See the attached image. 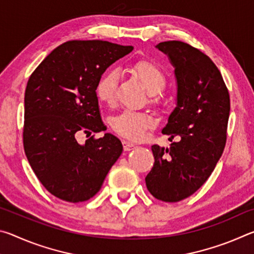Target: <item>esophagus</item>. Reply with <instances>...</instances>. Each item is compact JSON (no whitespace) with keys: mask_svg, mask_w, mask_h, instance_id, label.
<instances>
[{"mask_svg":"<svg viewBox=\"0 0 254 254\" xmlns=\"http://www.w3.org/2000/svg\"><path fill=\"white\" fill-rule=\"evenodd\" d=\"M123 147H124V150H127V151H128V150H131L133 148H135V144L133 142H130V141H123Z\"/></svg>","mask_w":254,"mask_h":254,"instance_id":"esophagus-1","label":"esophagus"}]
</instances>
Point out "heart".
I'll list each match as a JSON object with an SVG mask.
<instances>
[{"label":"heart","instance_id":"1","mask_svg":"<svg viewBox=\"0 0 254 254\" xmlns=\"http://www.w3.org/2000/svg\"><path fill=\"white\" fill-rule=\"evenodd\" d=\"M128 70L137 77L145 89L149 92L153 102H158V93L166 84V76L157 64L148 59H137L128 65ZM119 74L117 70L110 69L98 80L96 95L98 100L113 104L117 98ZM156 126V119L147 112L126 110L112 119V127L127 139L139 140L143 137L149 128Z\"/></svg>","mask_w":254,"mask_h":254}]
</instances>
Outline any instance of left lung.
I'll return each instance as SVG.
<instances>
[{"instance_id":"left-lung-1","label":"left lung","mask_w":254,"mask_h":254,"mask_svg":"<svg viewBox=\"0 0 254 254\" xmlns=\"http://www.w3.org/2000/svg\"><path fill=\"white\" fill-rule=\"evenodd\" d=\"M157 48L168 56L177 79V105L162 128L170 148L153 144L154 163L145 177L153 197L175 203L203 186L212 175L226 142L230 95L218 68L208 56L183 41H165Z\"/></svg>"}]
</instances>
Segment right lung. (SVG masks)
I'll use <instances>...</instances> for the list:
<instances>
[{
	"label": "right lung",
	"instance_id": "obj_1",
	"mask_svg": "<svg viewBox=\"0 0 254 254\" xmlns=\"http://www.w3.org/2000/svg\"><path fill=\"white\" fill-rule=\"evenodd\" d=\"M133 50L102 40H71L36 68L24 94L23 147L40 183L59 199L79 203L100 190L123 151L117 136H76L105 131L96 86L107 67ZM86 135V136H87Z\"/></svg>",
	"mask_w": 254,
	"mask_h": 254
}]
</instances>
